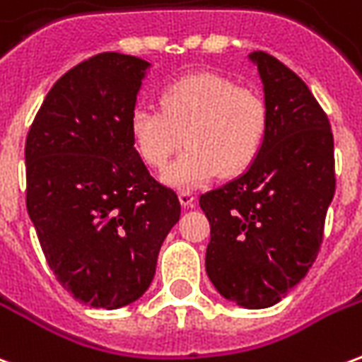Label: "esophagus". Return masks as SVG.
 <instances>
[{"label": "esophagus", "mask_w": 362, "mask_h": 362, "mask_svg": "<svg viewBox=\"0 0 362 362\" xmlns=\"http://www.w3.org/2000/svg\"><path fill=\"white\" fill-rule=\"evenodd\" d=\"M180 204L184 205V207H192V205L196 204V196H194L192 192H188V189H182V192H180Z\"/></svg>", "instance_id": "1"}]
</instances>
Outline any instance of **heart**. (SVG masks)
Wrapping results in <instances>:
<instances>
[{"label":"heart","mask_w":362,"mask_h":362,"mask_svg":"<svg viewBox=\"0 0 362 362\" xmlns=\"http://www.w3.org/2000/svg\"><path fill=\"white\" fill-rule=\"evenodd\" d=\"M267 126L266 98L215 71L182 75L160 89L158 110L137 106L129 116L134 147L149 168H165L186 139L188 151L165 173L178 188L246 173L264 147Z\"/></svg>","instance_id":"1"}]
</instances>
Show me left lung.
Instances as JSON below:
<instances>
[{"mask_svg": "<svg viewBox=\"0 0 362 362\" xmlns=\"http://www.w3.org/2000/svg\"><path fill=\"white\" fill-rule=\"evenodd\" d=\"M258 66L269 108L264 147L236 180L199 197L211 225L205 269L246 308L279 303L308 273L335 192L334 134L306 83L267 52Z\"/></svg>", "mask_w": 362, "mask_h": 362, "instance_id": "1", "label": "left lung"}]
</instances>
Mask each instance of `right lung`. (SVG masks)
Instances as JSON below:
<instances>
[{"mask_svg": "<svg viewBox=\"0 0 362 362\" xmlns=\"http://www.w3.org/2000/svg\"><path fill=\"white\" fill-rule=\"evenodd\" d=\"M147 62L103 52L59 77L25 143L27 209L48 266L79 303L119 308L153 281L180 202L129 134Z\"/></svg>", "mask_w": 362, "mask_h": 362, "instance_id": "add662e5", "label": "right lung"}]
</instances>
